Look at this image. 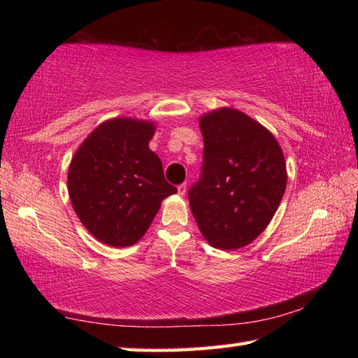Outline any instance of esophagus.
Listing matches in <instances>:
<instances>
[{
	"label": "esophagus",
	"mask_w": 358,
	"mask_h": 358,
	"mask_svg": "<svg viewBox=\"0 0 358 358\" xmlns=\"http://www.w3.org/2000/svg\"><path fill=\"white\" fill-rule=\"evenodd\" d=\"M177 189H178V195L183 196V195L186 194V191H187V186H186V183H185V185H180Z\"/></svg>",
	"instance_id": "34e87169"
}]
</instances>
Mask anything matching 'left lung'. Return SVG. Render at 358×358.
<instances>
[{"mask_svg":"<svg viewBox=\"0 0 358 358\" xmlns=\"http://www.w3.org/2000/svg\"><path fill=\"white\" fill-rule=\"evenodd\" d=\"M201 177L189 189L199 229L212 248L235 250L260 235L287 183L283 150L258 121L234 108L200 117Z\"/></svg>","mask_w":358,"mask_h":358,"instance_id":"left-lung-1","label":"left lung"}]
</instances>
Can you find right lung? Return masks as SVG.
<instances>
[{
  "instance_id": "1",
  "label": "right lung",
  "mask_w": 358,
  "mask_h": 358,
  "mask_svg": "<svg viewBox=\"0 0 358 358\" xmlns=\"http://www.w3.org/2000/svg\"><path fill=\"white\" fill-rule=\"evenodd\" d=\"M155 129L146 120L110 118L95 127L72 157L67 172L72 208L104 245H135L162 201L177 192L164 180L162 159L149 149Z\"/></svg>"
}]
</instances>
